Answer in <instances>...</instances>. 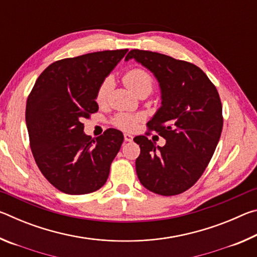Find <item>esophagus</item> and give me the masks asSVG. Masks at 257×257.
I'll return each instance as SVG.
<instances>
[{
	"mask_svg": "<svg viewBox=\"0 0 257 257\" xmlns=\"http://www.w3.org/2000/svg\"><path fill=\"white\" fill-rule=\"evenodd\" d=\"M123 136H124V141L125 142H132L133 138H134L132 134H124Z\"/></svg>",
	"mask_w": 257,
	"mask_h": 257,
	"instance_id": "obj_1",
	"label": "esophagus"
}]
</instances>
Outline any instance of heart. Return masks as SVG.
Returning <instances> with one entry per match:
<instances>
[{
	"label": "heart",
	"instance_id": "b5f03b06",
	"mask_svg": "<svg viewBox=\"0 0 257 257\" xmlns=\"http://www.w3.org/2000/svg\"><path fill=\"white\" fill-rule=\"evenodd\" d=\"M123 82L130 92L134 95H136V96L143 93L150 94L152 92V89H153V78H152L150 73L144 70V69L136 68L129 70L123 76ZM110 79H105L102 82L101 86L98 87L96 94V101L98 103H102L106 99L108 90H110ZM138 121L139 116L122 113V114H119L116 116L114 123L121 129L134 130L137 127Z\"/></svg>",
	"mask_w": 257,
	"mask_h": 257
}]
</instances>
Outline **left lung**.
<instances>
[{"label": "left lung", "instance_id": "1", "mask_svg": "<svg viewBox=\"0 0 257 257\" xmlns=\"http://www.w3.org/2000/svg\"><path fill=\"white\" fill-rule=\"evenodd\" d=\"M132 59L159 82L161 106L147 125L165 139L161 147L146 136L134 138L141 147L138 179L155 194H181L201 178L219 143L223 125L219 93L193 63L141 50H132L124 60Z\"/></svg>", "mask_w": 257, "mask_h": 257}]
</instances>
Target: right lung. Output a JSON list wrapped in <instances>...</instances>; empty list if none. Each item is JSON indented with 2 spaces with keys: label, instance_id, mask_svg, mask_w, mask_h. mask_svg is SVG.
Here are the masks:
<instances>
[{
  "label": "right lung",
  "instance_id": "add662e5",
  "mask_svg": "<svg viewBox=\"0 0 257 257\" xmlns=\"http://www.w3.org/2000/svg\"><path fill=\"white\" fill-rule=\"evenodd\" d=\"M128 50L103 51L52 63L37 78L26 105L35 161L50 184L69 195H84L105 184L123 135L110 128L95 139L82 119L98 111V87Z\"/></svg>",
  "mask_w": 257,
  "mask_h": 257
}]
</instances>
